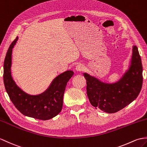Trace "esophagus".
Here are the masks:
<instances>
[{"label": "esophagus", "mask_w": 147, "mask_h": 147, "mask_svg": "<svg viewBox=\"0 0 147 147\" xmlns=\"http://www.w3.org/2000/svg\"><path fill=\"white\" fill-rule=\"evenodd\" d=\"M84 66L82 64H78V65L76 66V70L77 71H79V72H80V71H83L84 69Z\"/></svg>", "instance_id": "34e87169"}]
</instances>
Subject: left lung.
<instances>
[{"label": "left lung", "mask_w": 147, "mask_h": 147, "mask_svg": "<svg viewBox=\"0 0 147 147\" xmlns=\"http://www.w3.org/2000/svg\"><path fill=\"white\" fill-rule=\"evenodd\" d=\"M143 67L137 47L133 46L128 69L117 81L107 83L84 73L90 103L108 113L122 110L137 98L143 83Z\"/></svg>", "instance_id": "obj_1"}]
</instances>
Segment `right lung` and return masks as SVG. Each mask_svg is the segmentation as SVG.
I'll return each mask as SVG.
<instances>
[{
    "label": "right lung",
    "instance_id": "obj_1",
    "mask_svg": "<svg viewBox=\"0 0 147 147\" xmlns=\"http://www.w3.org/2000/svg\"><path fill=\"white\" fill-rule=\"evenodd\" d=\"M18 39L17 37L12 42L5 57L3 77L5 90L13 105L22 114L38 120H49L62 110L67 83L74 72L68 70L57 75L42 93L32 95L26 93L17 85L11 74L12 49Z\"/></svg>",
    "mask_w": 147,
    "mask_h": 147
}]
</instances>
